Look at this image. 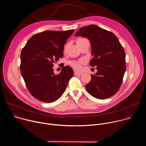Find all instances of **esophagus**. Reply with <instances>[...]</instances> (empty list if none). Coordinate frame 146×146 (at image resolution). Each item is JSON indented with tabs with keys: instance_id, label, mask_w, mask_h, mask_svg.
I'll return each mask as SVG.
<instances>
[{
	"instance_id": "34e87169",
	"label": "esophagus",
	"mask_w": 146,
	"mask_h": 146,
	"mask_svg": "<svg viewBox=\"0 0 146 146\" xmlns=\"http://www.w3.org/2000/svg\"><path fill=\"white\" fill-rule=\"evenodd\" d=\"M74 76H80L82 75V73H80V72H74Z\"/></svg>"
}]
</instances>
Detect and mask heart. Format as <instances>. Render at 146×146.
Here are the masks:
<instances>
[{
  "label": "heart",
  "instance_id": "obj_1",
  "mask_svg": "<svg viewBox=\"0 0 146 146\" xmlns=\"http://www.w3.org/2000/svg\"><path fill=\"white\" fill-rule=\"evenodd\" d=\"M81 64L82 62H72L71 65L76 70H80L81 69Z\"/></svg>",
  "mask_w": 146,
  "mask_h": 146
}]
</instances>
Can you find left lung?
I'll list each match as a JSON object with an SVG mask.
<instances>
[{
  "label": "left lung",
  "mask_w": 146,
  "mask_h": 146,
  "mask_svg": "<svg viewBox=\"0 0 146 146\" xmlns=\"http://www.w3.org/2000/svg\"><path fill=\"white\" fill-rule=\"evenodd\" d=\"M75 36L87 37L91 46L93 58L90 65L97 66L98 72L91 74V80L86 86L92 96L105 99L119 90L126 70L125 53L118 38L111 32L95 25L79 29Z\"/></svg>",
  "instance_id": "obj_1"
}]
</instances>
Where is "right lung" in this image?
Masks as SVG:
<instances>
[{
    "instance_id": "add662e5",
    "label": "right lung",
    "mask_w": 146,
    "mask_h": 146,
    "mask_svg": "<svg viewBox=\"0 0 146 146\" xmlns=\"http://www.w3.org/2000/svg\"><path fill=\"white\" fill-rule=\"evenodd\" d=\"M73 29L46 31L34 35L21 53V73L30 94L46 103L58 100L64 93L73 76L69 66H62L58 74L54 73V64L64 55V45Z\"/></svg>"
}]
</instances>
